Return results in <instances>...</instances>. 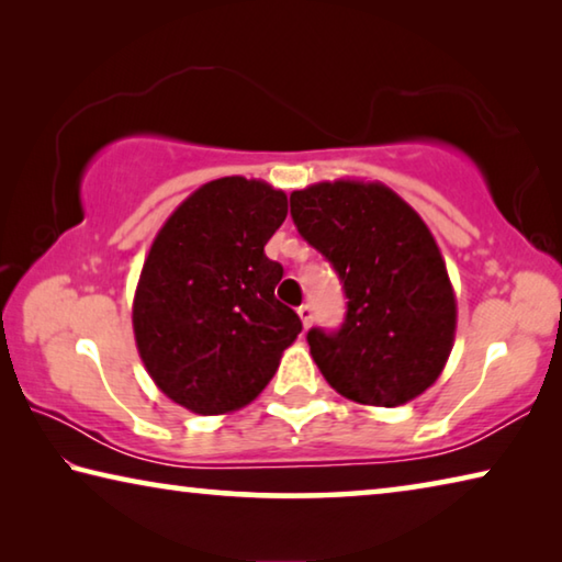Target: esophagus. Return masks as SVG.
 Segmentation results:
<instances>
[{"instance_id": "obj_1", "label": "esophagus", "mask_w": 562, "mask_h": 562, "mask_svg": "<svg viewBox=\"0 0 562 562\" xmlns=\"http://www.w3.org/2000/svg\"><path fill=\"white\" fill-rule=\"evenodd\" d=\"M297 315L302 319V325L310 327L312 325V317H315V310H312V304L304 302V304H300V307H297Z\"/></svg>"}]
</instances>
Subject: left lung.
Returning a JSON list of instances; mask_svg holds the SVG:
<instances>
[{
  "mask_svg": "<svg viewBox=\"0 0 562 562\" xmlns=\"http://www.w3.org/2000/svg\"><path fill=\"white\" fill-rule=\"evenodd\" d=\"M290 213L347 297L337 331H307L322 376L369 406L392 408L424 394L443 372L456 335L453 288L429 227L392 188L364 180L294 190Z\"/></svg>",
  "mask_w": 562,
  "mask_h": 562,
  "instance_id": "left-lung-1",
  "label": "left lung"
}]
</instances>
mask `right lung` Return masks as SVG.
Instances as JSON below:
<instances>
[{
  "label": "right lung",
  "mask_w": 562,
  "mask_h": 562,
  "mask_svg": "<svg viewBox=\"0 0 562 562\" xmlns=\"http://www.w3.org/2000/svg\"><path fill=\"white\" fill-rule=\"evenodd\" d=\"M288 195L243 176L211 180L160 227L133 297V335L150 379L188 412L250 404L302 331L274 297L282 265L265 255Z\"/></svg>",
  "instance_id": "add662e5"
}]
</instances>
